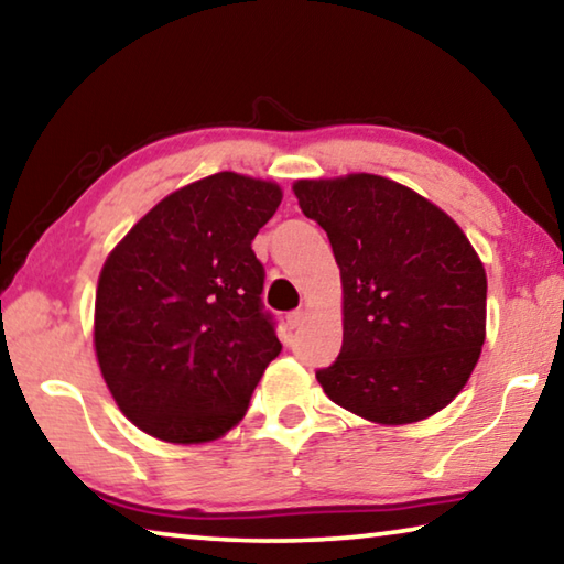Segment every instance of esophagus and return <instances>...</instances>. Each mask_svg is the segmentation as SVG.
I'll list each match as a JSON object with an SVG mask.
<instances>
[{"label": "esophagus", "instance_id": "esophagus-1", "mask_svg": "<svg viewBox=\"0 0 564 564\" xmlns=\"http://www.w3.org/2000/svg\"><path fill=\"white\" fill-rule=\"evenodd\" d=\"M303 321H305V311L303 308H299V311H291L289 316H285V323H289V328L293 330V328H299V326H303Z\"/></svg>", "mask_w": 564, "mask_h": 564}]
</instances>
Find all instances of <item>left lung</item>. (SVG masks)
Masks as SVG:
<instances>
[{"instance_id": "obj_1", "label": "left lung", "mask_w": 564, "mask_h": 564, "mask_svg": "<svg viewBox=\"0 0 564 564\" xmlns=\"http://www.w3.org/2000/svg\"><path fill=\"white\" fill-rule=\"evenodd\" d=\"M293 194L340 269L343 346L316 370L326 395L383 425L443 410L485 343L488 279L460 226L376 174L303 178Z\"/></svg>"}]
</instances>
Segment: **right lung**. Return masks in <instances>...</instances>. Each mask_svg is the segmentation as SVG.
<instances>
[{"label": "right lung", "instance_id": "add662e5", "mask_svg": "<svg viewBox=\"0 0 564 564\" xmlns=\"http://www.w3.org/2000/svg\"><path fill=\"white\" fill-rule=\"evenodd\" d=\"M234 171L159 202L104 263L94 346L113 400L166 443L221 437L281 352L251 241L281 204Z\"/></svg>", "mask_w": 564, "mask_h": 564}]
</instances>
